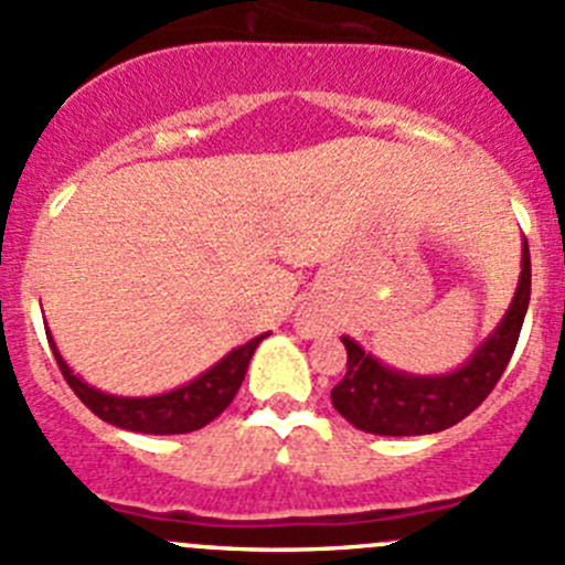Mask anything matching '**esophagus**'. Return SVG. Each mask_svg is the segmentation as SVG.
Instances as JSON below:
<instances>
[{"instance_id":"obj_1","label":"esophagus","mask_w":565,"mask_h":565,"mask_svg":"<svg viewBox=\"0 0 565 565\" xmlns=\"http://www.w3.org/2000/svg\"><path fill=\"white\" fill-rule=\"evenodd\" d=\"M295 328H298L303 339H315L319 330H322V322H319V317L311 309H300L298 317H295Z\"/></svg>"}]
</instances>
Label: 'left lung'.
<instances>
[{
  "label": "left lung",
  "instance_id": "8db88e82",
  "mask_svg": "<svg viewBox=\"0 0 565 565\" xmlns=\"http://www.w3.org/2000/svg\"><path fill=\"white\" fill-rule=\"evenodd\" d=\"M530 303V250L522 241V270L516 292L498 328L472 350L461 366L446 374H413L393 369L341 335L347 374L330 402L355 429L383 437H415L443 431L472 413L498 385L514 355Z\"/></svg>",
  "mask_w": 565,
  "mask_h": 565
}]
</instances>
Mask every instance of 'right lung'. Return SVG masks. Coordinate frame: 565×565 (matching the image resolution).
<instances>
[{"mask_svg": "<svg viewBox=\"0 0 565 565\" xmlns=\"http://www.w3.org/2000/svg\"><path fill=\"white\" fill-rule=\"evenodd\" d=\"M45 335H49L51 352H54L62 377L67 380L73 393H76L100 420L119 426V429L141 431V435H185V431H196L202 429V426H207L210 420H215L226 407H230L232 398L241 391L243 377H246L248 363L250 358H254L256 347H259L270 333H262L256 335V339L246 341V344L235 347L230 355L221 358L218 363H213L207 372L193 377L191 383L167 393H156V396H117V393H106L95 388V385L84 383V380L67 366L62 352L56 350L54 335H51L49 328H45Z\"/></svg>", "mask_w": 565, "mask_h": 565, "instance_id": "obj_1", "label": "right lung"}]
</instances>
